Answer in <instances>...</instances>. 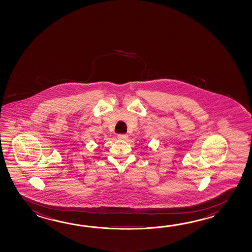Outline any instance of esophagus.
<instances>
[{"mask_svg":"<svg viewBox=\"0 0 252 252\" xmlns=\"http://www.w3.org/2000/svg\"><path fill=\"white\" fill-rule=\"evenodd\" d=\"M117 138L119 139H123V140H126L128 139V135L127 134H118L117 135Z\"/></svg>","mask_w":252,"mask_h":252,"instance_id":"obj_1","label":"esophagus"}]
</instances>
